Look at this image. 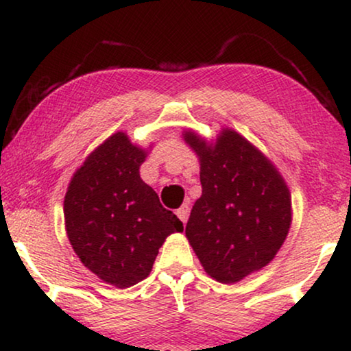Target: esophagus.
Here are the masks:
<instances>
[{
  "mask_svg": "<svg viewBox=\"0 0 351 351\" xmlns=\"http://www.w3.org/2000/svg\"><path fill=\"white\" fill-rule=\"evenodd\" d=\"M189 213H190V206L189 204H184L180 206L179 209H177V217H179L182 222H186V219H189Z\"/></svg>",
  "mask_w": 351,
  "mask_h": 351,
  "instance_id": "obj_1",
  "label": "esophagus"
}]
</instances>
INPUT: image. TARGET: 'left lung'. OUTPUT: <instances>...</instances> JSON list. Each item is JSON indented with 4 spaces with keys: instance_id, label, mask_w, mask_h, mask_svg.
<instances>
[{
    "instance_id": "1",
    "label": "left lung",
    "mask_w": 351,
    "mask_h": 351,
    "mask_svg": "<svg viewBox=\"0 0 351 351\" xmlns=\"http://www.w3.org/2000/svg\"><path fill=\"white\" fill-rule=\"evenodd\" d=\"M201 189L185 234L209 276L237 282L276 256L291 225L289 190L275 166L239 134L222 131L215 145L193 132Z\"/></svg>"
}]
</instances>
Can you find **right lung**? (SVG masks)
Listing matches in <instances>:
<instances>
[{"instance_id": "right-lung-1", "label": "right lung", "mask_w": 351, "mask_h": 351, "mask_svg": "<svg viewBox=\"0 0 351 351\" xmlns=\"http://www.w3.org/2000/svg\"><path fill=\"white\" fill-rule=\"evenodd\" d=\"M145 152L117 132L76 171L64 201L71 247L84 267L117 287L150 275L158 249L184 223L141 179Z\"/></svg>"}]
</instances>
